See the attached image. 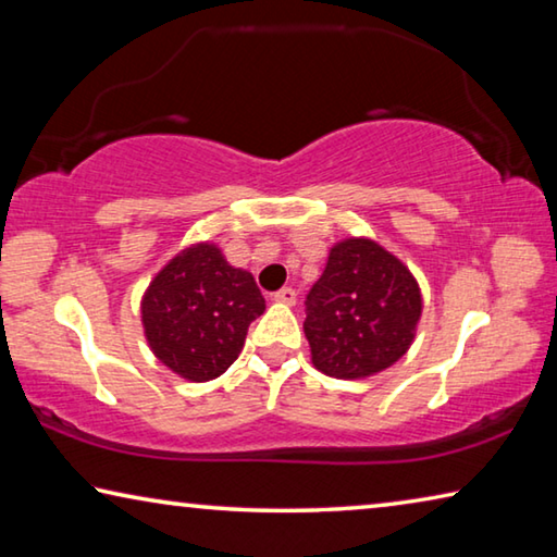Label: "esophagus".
<instances>
[{"label": "esophagus", "instance_id": "obj_1", "mask_svg": "<svg viewBox=\"0 0 557 557\" xmlns=\"http://www.w3.org/2000/svg\"><path fill=\"white\" fill-rule=\"evenodd\" d=\"M272 299H275L277 305H295L297 292L292 289V287H282L280 292H275V295H272Z\"/></svg>", "mask_w": 557, "mask_h": 557}]
</instances>
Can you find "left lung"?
I'll use <instances>...</instances> for the list:
<instances>
[{
	"instance_id": "1",
	"label": "left lung",
	"mask_w": 557,
	"mask_h": 557,
	"mask_svg": "<svg viewBox=\"0 0 557 557\" xmlns=\"http://www.w3.org/2000/svg\"><path fill=\"white\" fill-rule=\"evenodd\" d=\"M422 317L418 280L371 238H344L307 295L305 336L312 363L332 379L358 381L408 354Z\"/></svg>"
}]
</instances>
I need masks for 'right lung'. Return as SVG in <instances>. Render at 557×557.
I'll return each instance as SVG.
<instances>
[{"mask_svg": "<svg viewBox=\"0 0 557 557\" xmlns=\"http://www.w3.org/2000/svg\"><path fill=\"white\" fill-rule=\"evenodd\" d=\"M265 312L256 277L211 240L191 243L157 272L139 301L152 354L178 379L206 383L231 369L252 319Z\"/></svg>", "mask_w": 557, "mask_h": 557, "instance_id": "obj_1", "label": "right lung"}]
</instances>
